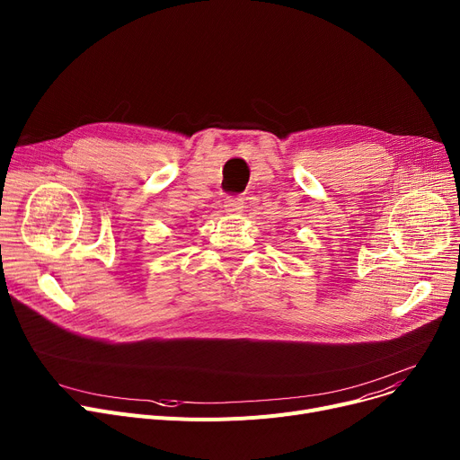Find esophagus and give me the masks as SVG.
<instances>
[{"label":"esophagus","instance_id":"obj_1","mask_svg":"<svg viewBox=\"0 0 460 460\" xmlns=\"http://www.w3.org/2000/svg\"><path fill=\"white\" fill-rule=\"evenodd\" d=\"M224 208H226V212H229V214L240 212V210L244 208V198H240V196H229V198H226Z\"/></svg>","mask_w":460,"mask_h":460}]
</instances>
